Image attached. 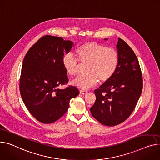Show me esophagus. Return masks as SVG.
<instances>
[{
	"mask_svg": "<svg viewBox=\"0 0 160 160\" xmlns=\"http://www.w3.org/2000/svg\"><path fill=\"white\" fill-rule=\"evenodd\" d=\"M80 93L81 94L84 95V94H86L87 93H88V91H84V90H80Z\"/></svg>",
	"mask_w": 160,
	"mask_h": 160,
	"instance_id": "esophagus-1",
	"label": "esophagus"
}]
</instances>
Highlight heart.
I'll use <instances>...</instances> for the list:
<instances>
[{"instance_id": "obj_1", "label": "heart", "mask_w": 160, "mask_h": 160, "mask_svg": "<svg viewBox=\"0 0 160 160\" xmlns=\"http://www.w3.org/2000/svg\"><path fill=\"white\" fill-rule=\"evenodd\" d=\"M75 55L81 65H86L87 74L78 77L72 84L82 89H88L99 82L109 81L117 71L119 64V55L113 48L96 42H87L78 46ZM62 64L66 73L76 75L80 65L74 57L66 54L62 59Z\"/></svg>"}]
</instances>
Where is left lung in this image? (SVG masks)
<instances>
[{
  "mask_svg": "<svg viewBox=\"0 0 160 160\" xmlns=\"http://www.w3.org/2000/svg\"><path fill=\"white\" fill-rule=\"evenodd\" d=\"M116 47L119 55L118 68L109 81L94 91L96 99L90 108L93 117L108 126L118 125L129 118L143 88L141 69L134 52L121 38Z\"/></svg>",
  "mask_w": 160,
  "mask_h": 160,
  "instance_id": "8db88e82",
  "label": "left lung"
}]
</instances>
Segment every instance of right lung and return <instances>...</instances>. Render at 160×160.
<instances>
[{
  "label": "right lung",
  "instance_id": "add662e5",
  "mask_svg": "<svg viewBox=\"0 0 160 160\" xmlns=\"http://www.w3.org/2000/svg\"><path fill=\"white\" fill-rule=\"evenodd\" d=\"M72 46L73 42L69 40L47 35L40 38L24 57L20 94L28 110L42 123L50 124L60 119L67 112L70 99L79 94L74 86L57 88L68 82L62 59Z\"/></svg>",
  "mask_w": 160,
  "mask_h": 160
}]
</instances>
